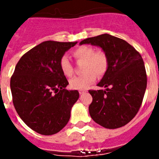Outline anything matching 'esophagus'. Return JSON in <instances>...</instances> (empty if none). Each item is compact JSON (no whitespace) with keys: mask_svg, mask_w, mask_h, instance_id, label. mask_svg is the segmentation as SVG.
Listing matches in <instances>:
<instances>
[{"mask_svg":"<svg viewBox=\"0 0 159 159\" xmlns=\"http://www.w3.org/2000/svg\"><path fill=\"white\" fill-rule=\"evenodd\" d=\"M87 92V91H85V90H84V91H80V92H79V93H80L81 95V94L85 93V92Z\"/></svg>","mask_w":159,"mask_h":159,"instance_id":"34e87169","label":"esophagus"}]
</instances>
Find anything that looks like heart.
I'll list each match as a JSON object with an SVG mask.
<instances>
[{
  "label": "heart",
  "mask_w": 159,
  "mask_h": 159,
  "mask_svg": "<svg viewBox=\"0 0 159 159\" xmlns=\"http://www.w3.org/2000/svg\"><path fill=\"white\" fill-rule=\"evenodd\" d=\"M73 57L80 62H84V74L75 76L69 80V86L71 89L84 90L95 82L96 75L102 77L105 75L109 67V59L103 51H96L91 46L83 45L77 48L72 52ZM60 67L63 75L71 77L74 69L66 57H63L60 60Z\"/></svg>",
  "instance_id": "1"
}]
</instances>
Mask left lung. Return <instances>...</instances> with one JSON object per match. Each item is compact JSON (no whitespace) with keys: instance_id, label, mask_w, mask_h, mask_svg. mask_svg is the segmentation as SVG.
<instances>
[{"instance_id":"1","label":"left lung","mask_w":159,"mask_h":159,"mask_svg":"<svg viewBox=\"0 0 159 159\" xmlns=\"http://www.w3.org/2000/svg\"><path fill=\"white\" fill-rule=\"evenodd\" d=\"M99 46L109 59V67L97 84L104 90H89L92 102L91 117L108 129L125 126L136 116L147 84L145 65L139 52L130 43L109 34L87 38L80 44Z\"/></svg>"}]
</instances>
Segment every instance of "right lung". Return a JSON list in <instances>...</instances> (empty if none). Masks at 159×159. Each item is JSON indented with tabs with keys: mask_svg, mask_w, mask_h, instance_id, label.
<instances>
[{
	"mask_svg": "<svg viewBox=\"0 0 159 159\" xmlns=\"http://www.w3.org/2000/svg\"><path fill=\"white\" fill-rule=\"evenodd\" d=\"M77 42L48 40L24 54L11 77L12 102L24 123L43 135H52L68 123L71 109L79 99L68 91L60 67L65 52Z\"/></svg>",
	"mask_w": 159,
	"mask_h": 159,
	"instance_id": "obj_1",
	"label": "right lung"
}]
</instances>
